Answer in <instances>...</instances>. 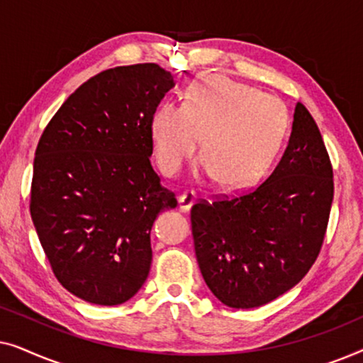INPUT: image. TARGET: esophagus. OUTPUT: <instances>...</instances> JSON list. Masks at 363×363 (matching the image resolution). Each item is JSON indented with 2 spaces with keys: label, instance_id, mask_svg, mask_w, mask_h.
Segmentation results:
<instances>
[{
  "label": "esophagus",
  "instance_id": "1",
  "mask_svg": "<svg viewBox=\"0 0 363 363\" xmlns=\"http://www.w3.org/2000/svg\"><path fill=\"white\" fill-rule=\"evenodd\" d=\"M195 201H196L195 191H185L180 198H178V206H180L182 211H190V208L193 206V203Z\"/></svg>",
  "mask_w": 363,
  "mask_h": 363
}]
</instances>
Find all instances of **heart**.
<instances>
[{"mask_svg":"<svg viewBox=\"0 0 363 363\" xmlns=\"http://www.w3.org/2000/svg\"><path fill=\"white\" fill-rule=\"evenodd\" d=\"M289 130V116L277 97L213 76L188 87L182 106L162 104L152 117L150 135L160 170L180 175L203 140L206 172L226 190L261 180Z\"/></svg>","mask_w":363,"mask_h":363,"instance_id":"1","label":"heart"}]
</instances>
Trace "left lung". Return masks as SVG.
I'll return each instance as SVG.
<instances>
[{"label":"left lung","mask_w":363,"mask_h":363,"mask_svg":"<svg viewBox=\"0 0 363 363\" xmlns=\"http://www.w3.org/2000/svg\"><path fill=\"white\" fill-rule=\"evenodd\" d=\"M334 200V172L319 127L297 102L284 155L264 182L196 201L191 233L213 294L235 309L259 307L304 277L319 256Z\"/></svg>","instance_id":"obj_1"}]
</instances>
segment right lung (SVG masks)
Returning a JSON list of instances; mask_svg holds the SVG:
<instances>
[{
    "instance_id": "right-lung-1",
    "label": "right lung",
    "mask_w": 363,
    "mask_h": 363,
    "mask_svg": "<svg viewBox=\"0 0 363 363\" xmlns=\"http://www.w3.org/2000/svg\"><path fill=\"white\" fill-rule=\"evenodd\" d=\"M173 76L155 62L99 72L39 138L29 211L56 279L79 299L118 306L147 281L150 230L177 206L150 155L152 117Z\"/></svg>"
}]
</instances>
